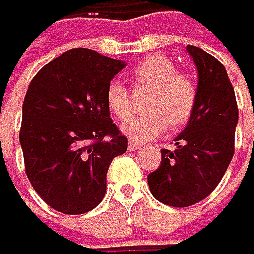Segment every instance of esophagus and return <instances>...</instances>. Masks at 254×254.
I'll return each instance as SVG.
<instances>
[{
	"mask_svg": "<svg viewBox=\"0 0 254 254\" xmlns=\"http://www.w3.org/2000/svg\"><path fill=\"white\" fill-rule=\"evenodd\" d=\"M127 149H129V151H138V149H141V145H139L138 142H129Z\"/></svg>",
	"mask_w": 254,
	"mask_h": 254,
	"instance_id": "34e87169",
	"label": "esophagus"
}]
</instances>
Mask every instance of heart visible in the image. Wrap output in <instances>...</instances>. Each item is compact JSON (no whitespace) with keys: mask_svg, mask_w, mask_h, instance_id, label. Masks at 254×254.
Returning <instances> with one entry per match:
<instances>
[{"mask_svg":"<svg viewBox=\"0 0 254 254\" xmlns=\"http://www.w3.org/2000/svg\"><path fill=\"white\" fill-rule=\"evenodd\" d=\"M135 89H151L141 116L130 119L122 127L127 138L146 142L161 136L168 124L181 127L191 118L197 103V87L194 80L178 68L170 57L152 54L143 59L133 70ZM106 103L111 112L121 121L133 113L132 95L121 83L112 82L106 90Z\"/></svg>","mask_w":254,"mask_h":254,"instance_id":"1","label":"heart"}]
</instances>
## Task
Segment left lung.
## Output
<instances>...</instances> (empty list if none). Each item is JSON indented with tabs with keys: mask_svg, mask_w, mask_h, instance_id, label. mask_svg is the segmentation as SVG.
<instances>
[{
	"mask_svg": "<svg viewBox=\"0 0 254 254\" xmlns=\"http://www.w3.org/2000/svg\"><path fill=\"white\" fill-rule=\"evenodd\" d=\"M197 71V103L186 129L174 139L177 149H161V165L148 175L158 201L190 207L208 197L234 154L239 109L224 66L200 47L187 46Z\"/></svg>",
	"mask_w": 254,
	"mask_h": 254,
	"instance_id": "obj_1",
	"label": "left lung"
}]
</instances>
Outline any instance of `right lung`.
Masks as SVG:
<instances>
[{
  "mask_svg": "<svg viewBox=\"0 0 254 254\" xmlns=\"http://www.w3.org/2000/svg\"><path fill=\"white\" fill-rule=\"evenodd\" d=\"M125 66L90 49H71L28 86L20 130L25 172L44 202L63 214L99 205L112 159L127 149L106 103L108 86Z\"/></svg>",
  "mask_w": 254,
  "mask_h": 254,
  "instance_id": "1",
  "label": "right lung"
}]
</instances>
